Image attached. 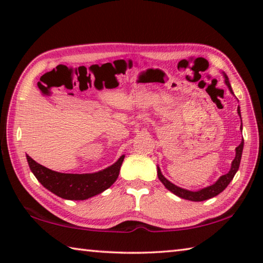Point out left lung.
Returning <instances> with one entry per match:
<instances>
[{"label": "left lung", "mask_w": 263, "mask_h": 263, "mask_svg": "<svg viewBox=\"0 0 263 263\" xmlns=\"http://www.w3.org/2000/svg\"><path fill=\"white\" fill-rule=\"evenodd\" d=\"M225 77V83L226 86L229 87L230 91L232 92V88H231V84L229 81V78ZM238 114L240 116V118H241V115H240V108L238 106ZM242 130V123H241V127H240ZM242 148H243V139L241 141V144H240L237 148H235V158L232 161V164H231V169L228 174L222 175L219 177V180H218L215 184H212L210 186H206V188L201 189V190H197V191H190V190H185V189H182L180 186H177L175 184H173L172 182H169L166 177H164L161 174V171H160V168L158 167V177L159 180L162 182V184L166 186L168 190H171L173 194H175L176 196H179L181 198H184V199H189V201H193V202H202V201H206L209 198H212L215 197V196L219 195L222 190H224L226 186L230 184V182L233 180V177L235 175V173L239 169L240 166V160H241V154H242Z\"/></svg>", "instance_id": "obj_1"}]
</instances>
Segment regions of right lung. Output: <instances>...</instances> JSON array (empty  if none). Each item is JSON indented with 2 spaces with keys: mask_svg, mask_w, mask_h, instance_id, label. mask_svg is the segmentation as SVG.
Segmentation results:
<instances>
[{
  "mask_svg": "<svg viewBox=\"0 0 263 263\" xmlns=\"http://www.w3.org/2000/svg\"><path fill=\"white\" fill-rule=\"evenodd\" d=\"M31 172L37 180L61 198L70 201H83L92 196L103 193L115 183L119 175L124 155L112 166L92 174H65L51 171L41 163L35 162L29 155L26 157Z\"/></svg>",
  "mask_w": 263,
  "mask_h": 263,
  "instance_id": "add662e5",
  "label": "right lung"
}]
</instances>
